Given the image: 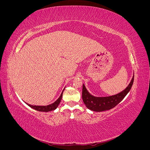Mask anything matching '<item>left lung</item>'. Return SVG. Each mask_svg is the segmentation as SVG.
Instances as JSON below:
<instances>
[{
    "label": "left lung",
    "mask_w": 150,
    "mask_h": 150,
    "mask_svg": "<svg viewBox=\"0 0 150 150\" xmlns=\"http://www.w3.org/2000/svg\"><path fill=\"white\" fill-rule=\"evenodd\" d=\"M134 81V76L126 88L120 93L106 97H96L91 94L83 84L82 98L86 106L89 110L101 112L110 110L118 104L129 93Z\"/></svg>",
    "instance_id": "1"
}]
</instances>
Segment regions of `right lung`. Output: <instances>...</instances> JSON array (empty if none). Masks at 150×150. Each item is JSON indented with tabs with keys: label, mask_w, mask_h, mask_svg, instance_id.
<instances>
[{
	"label": "right lung",
	"mask_w": 150,
	"mask_h": 150,
	"mask_svg": "<svg viewBox=\"0 0 150 150\" xmlns=\"http://www.w3.org/2000/svg\"><path fill=\"white\" fill-rule=\"evenodd\" d=\"M64 90H63L62 91V93L61 94L59 98L55 102H54L53 103H52L51 104H49V105H47V106H35V105H31V104H28V103H26V104H28L29 106H30L31 108H33V109H34V110H35L36 111H39L49 112V111H51L55 110L57 108L60 102H61V100L62 97V93H63V91H64Z\"/></svg>",
	"instance_id": "add662e5"
}]
</instances>
